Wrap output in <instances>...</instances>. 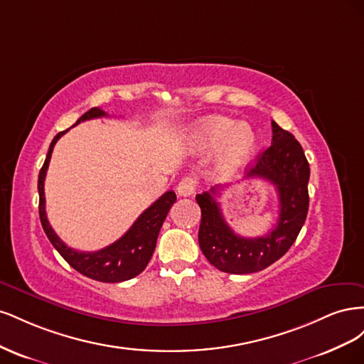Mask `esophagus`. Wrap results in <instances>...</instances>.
Listing matches in <instances>:
<instances>
[{
    "instance_id": "obj_1",
    "label": "esophagus",
    "mask_w": 364,
    "mask_h": 364,
    "mask_svg": "<svg viewBox=\"0 0 364 364\" xmlns=\"http://www.w3.org/2000/svg\"><path fill=\"white\" fill-rule=\"evenodd\" d=\"M196 188H197V181L191 178V176H186V178H183L178 185V194L182 197H190L196 193Z\"/></svg>"
}]
</instances>
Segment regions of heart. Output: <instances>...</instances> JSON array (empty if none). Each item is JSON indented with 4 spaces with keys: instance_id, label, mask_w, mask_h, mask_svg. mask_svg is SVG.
I'll list each match as a JSON object with an SVG mask.
<instances>
[{
    "instance_id": "b5f03b06",
    "label": "heart",
    "mask_w": 364,
    "mask_h": 364,
    "mask_svg": "<svg viewBox=\"0 0 364 364\" xmlns=\"http://www.w3.org/2000/svg\"><path fill=\"white\" fill-rule=\"evenodd\" d=\"M190 144L200 151L222 147L218 158V168L230 173L245 165L257 149V136L247 124L237 121L213 117L200 121L188 132Z\"/></svg>"
}]
</instances>
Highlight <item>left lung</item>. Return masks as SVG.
I'll return each mask as SVG.
<instances>
[{
	"label": "left lung",
	"mask_w": 364,
	"mask_h": 364,
	"mask_svg": "<svg viewBox=\"0 0 364 364\" xmlns=\"http://www.w3.org/2000/svg\"><path fill=\"white\" fill-rule=\"evenodd\" d=\"M272 146L261 153L246 174V181L261 178L277 188L279 218L267 235L245 238L229 228L215 200L223 186H213L209 191L196 196L202 211L200 249L206 259L222 272L245 274L269 267L287 253L305 223L310 203V165L302 146L290 132L281 129L274 121H272Z\"/></svg>",
	"instance_id": "8db88e82"
}]
</instances>
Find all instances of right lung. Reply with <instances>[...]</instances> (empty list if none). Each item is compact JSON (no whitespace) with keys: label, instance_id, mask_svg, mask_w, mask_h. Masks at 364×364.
<instances>
[{"label":"right lung","instance_id":"right-lung-1","mask_svg":"<svg viewBox=\"0 0 364 364\" xmlns=\"http://www.w3.org/2000/svg\"><path fill=\"white\" fill-rule=\"evenodd\" d=\"M106 117V112L100 107H92L83 114L75 121L77 126L82 121ZM68 130L59 132L53 138L46 162L39 171L38 179V191H39V217L43 230L50 240V243L54 246L62 258L67 261L73 269L85 277L100 281V282H123L127 279L135 278L142 270L147 267V264L155 252L156 240L165 217H167L170 208L176 202L174 191L164 193L159 199L150 205L144 213H142L136 222L132 225L127 232L117 240L115 243L105 249L95 252H80L73 247H68L63 241L54 232L51 225L48 223L47 213H46V194H43V182H46V174L48 170V164L51 159V153L58 139L67 134Z\"/></svg>","mask_w":364,"mask_h":364}]
</instances>
